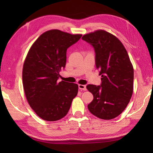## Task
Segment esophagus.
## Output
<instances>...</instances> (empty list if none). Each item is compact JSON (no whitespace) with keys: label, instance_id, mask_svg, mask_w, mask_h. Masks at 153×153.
I'll return each mask as SVG.
<instances>
[{"label":"esophagus","instance_id":"obj_1","mask_svg":"<svg viewBox=\"0 0 153 153\" xmlns=\"http://www.w3.org/2000/svg\"><path fill=\"white\" fill-rule=\"evenodd\" d=\"M78 88H79V89H81V90H84V91H86L87 90L86 86L85 85L79 84V85H78Z\"/></svg>","mask_w":153,"mask_h":153}]
</instances>
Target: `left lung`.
I'll use <instances>...</instances> for the list:
<instances>
[{
    "label": "left lung",
    "instance_id": "8db88e82",
    "mask_svg": "<svg viewBox=\"0 0 153 153\" xmlns=\"http://www.w3.org/2000/svg\"><path fill=\"white\" fill-rule=\"evenodd\" d=\"M82 39L94 47L96 66L102 77L101 85L86 87L94 98L88 109L101 119L115 118L126 108L133 91V67L127 51L116 36L104 30L86 34Z\"/></svg>",
    "mask_w": 153,
    "mask_h": 153
}]
</instances>
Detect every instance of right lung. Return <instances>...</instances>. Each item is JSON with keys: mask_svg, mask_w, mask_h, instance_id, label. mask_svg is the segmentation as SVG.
I'll return each mask as SVG.
<instances>
[{"mask_svg": "<svg viewBox=\"0 0 153 153\" xmlns=\"http://www.w3.org/2000/svg\"><path fill=\"white\" fill-rule=\"evenodd\" d=\"M82 36L57 29L46 31L27 55L22 71L25 94L30 107L45 121H55L66 116L77 95V84L57 80L66 66L67 49Z\"/></svg>", "mask_w": 153, "mask_h": 153, "instance_id": "1", "label": "right lung"}]
</instances>
